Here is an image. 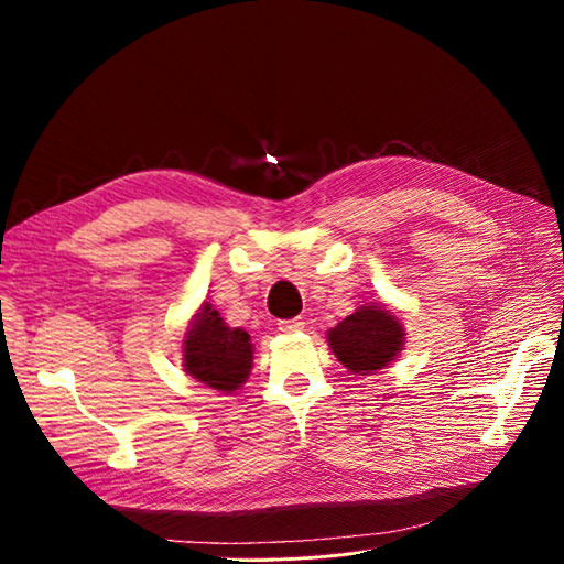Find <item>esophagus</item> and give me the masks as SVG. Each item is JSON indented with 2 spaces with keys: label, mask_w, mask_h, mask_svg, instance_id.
<instances>
[{
  "label": "esophagus",
  "mask_w": 564,
  "mask_h": 564,
  "mask_svg": "<svg viewBox=\"0 0 564 564\" xmlns=\"http://www.w3.org/2000/svg\"><path fill=\"white\" fill-rule=\"evenodd\" d=\"M303 327H305L303 317H294V319H282V322L278 324V329H280L282 334H296V332H301Z\"/></svg>",
  "instance_id": "34e87169"
}]
</instances>
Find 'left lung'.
I'll list each match as a JSON object with an SVG mask.
<instances>
[{"label": "left lung", "mask_w": 564, "mask_h": 564, "mask_svg": "<svg viewBox=\"0 0 564 564\" xmlns=\"http://www.w3.org/2000/svg\"><path fill=\"white\" fill-rule=\"evenodd\" d=\"M404 324L381 303H365L327 332L336 360L350 373L369 377L395 362L404 350Z\"/></svg>", "instance_id": "obj_1"}]
</instances>
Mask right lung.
Wrapping results in <instances>:
<instances>
[{
  "label": "right lung",
  "mask_w": 564,
  "mask_h": 564,
  "mask_svg": "<svg viewBox=\"0 0 564 564\" xmlns=\"http://www.w3.org/2000/svg\"><path fill=\"white\" fill-rule=\"evenodd\" d=\"M183 369L187 377L212 390H240L253 367L251 336L240 327H228L212 303H202L183 336Z\"/></svg>",
  "instance_id": "1"
}]
</instances>
